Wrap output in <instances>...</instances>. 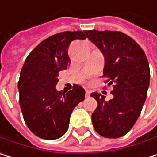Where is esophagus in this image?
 I'll return each mask as SVG.
<instances>
[{
  "mask_svg": "<svg viewBox=\"0 0 157 157\" xmlns=\"http://www.w3.org/2000/svg\"><path fill=\"white\" fill-rule=\"evenodd\" d=\"M90 95H91V91H86L85 92V97H90Z\"/></svg>",
  "mask_w": 157,
  "mask_h": 157,
  "instance_id": "1",
  "label": "esophagus"
}]
</instances>
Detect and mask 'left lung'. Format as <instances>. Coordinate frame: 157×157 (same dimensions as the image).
<instances>
[{
    "label": "left lung",
    "mask_w": 157,
    "mask_h": 157,
    "mask_svg": "<svg viewBox=\"0 0 157 157\" xmlns=\"http://www.w3.org/2000/svg\"><path fill=\"white\" fill-rule=\"evenodd\" d=\"M86 37L105 56L103 77L113 84V99L93 93L97 107L92 114L94 130L106 138L126 135L136 124L145 102L150 82L147 58L130 36L117 31H85Z\"/></svg>",
    "instance_id": "1"
}]
</instances>
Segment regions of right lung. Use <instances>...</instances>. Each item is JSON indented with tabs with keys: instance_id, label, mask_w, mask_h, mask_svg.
<instances>
[{
	"instance_id": "obj_1",
	"label": "right lung",
	"mask_w": 157,
	"mask_h": 157,
	"mask_svg": "<svg viewBox=\"0 0 157 157\" xmlns=\"http://www.w3.org/2000/svg\"><path fill=\"white\" fill-rule=\"evenodd\" d=\"M84 32H63L48 37L27 56L21 68L18 89L20 106L29 129L37 136L53 140L63 136L75 107L84 100L85 91L75 84L68 93L55 88L58 74L69 66L68 48L83 40Z\"/></svg>"
}]
</instances>
